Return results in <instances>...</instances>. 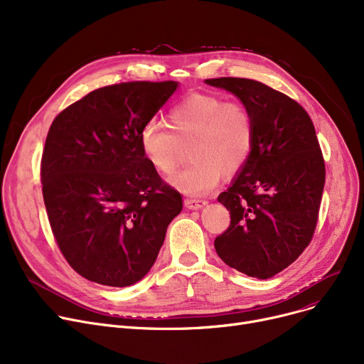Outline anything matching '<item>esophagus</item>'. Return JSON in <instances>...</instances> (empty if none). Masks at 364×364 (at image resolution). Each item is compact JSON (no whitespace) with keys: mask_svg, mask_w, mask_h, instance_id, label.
Returning a JSON list of instances; mask_svg holds the SVG:
<instances>
[{"mask_svg":"<svg viewBox=\"0 0 364 364\" xmlns=\"http://www.w3.org/2000/svg\"><path fill=\"white\" fill-rule=\"evenodd\" d=\"M206 203H208V202L203 200V199H186V200H184V205H186V208H188V209H200V208H203Z\"/></svg>","mask_w":364,"mask_h":364,"instance_id":"1","label":"esophagus"}]
</instances>
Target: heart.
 Instances as JSON below:
<instances>
[{
    "mask_svg": "<svg viewBox=\"0 0 364 364\" xmlns=\"http://www.w3.org/2000/svg\"><path fill=\"white\" fill-rule=\"evenodd\" d=\"M166 125L150 121L140 131V147L150 166L162 176L174 174L183 146L190 141L193 162L171 184L186 195H205L217 186L221 174L233 176L250 161L255 143L251 110L221 95L195 92L168 113Z\"/></svg>",
    "mask_w": 364,
    "mask_h": 364,
    "instance_id": "b5f03b06",
    "label": "heart"
}]
</instances>
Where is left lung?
<instances>
[{
    "label": "left lung",
    "mask_w": 364,
    "mask_h": 364,
    "mask_svg": "<svg viewBox=\"0 0 364 364\" xmlns=\"http://www.w3.org/2000/svg\"><path fill=\"white\" fill-rule=\"evenodd\" d=\"M233 92L251 110L255 143L239 177L218 196L230 225L215 237L232 269L270 279L289 267L313 239L326 168L311 118L288 95L246 78L206 80Z\"/></svg>",
    "instance_id": "left-lung-1"
}]
</instances>
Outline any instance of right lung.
<instances>
[{
  "label": "right lung",
  "instance_id": "right-lung-1",
  "mask_svg": "<svg viewBox=\"0 0 364 364\" xmlns=\"http://www.w3.org/2000/svg\"><path fill=\"white\" fill-rule=\"evenodd\" d=\"M178 82L132 81L88 92L54 118L41 183L51 232L72 269L124 288L155 264L181 195L146 161L141 128Z\"/></svg>",
  "mask_w": 364,
  "mask_h": 364
}]
</instances>
